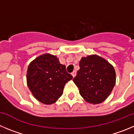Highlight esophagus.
I'll return each instance as SVG.
<instances>
[{
    "mask_svg": "<svg viewBox=\"0 0 134 134\" xmlns=\"http://www.w3.org/2000/svg\"><path fill=\"white\" fill-rule=\"evenodd\" d=\"M76 74H77V72H76L75 71H74L73 72V73H71V75H72V76H73V77H75L76 76Z\"/></svg>",
    "mask_w": 134,
    "mask_h": 134,
    "instance_id": "obj_1",
    "label": "esophagus"
}]
</instances>
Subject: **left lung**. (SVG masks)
I'll use <instances>...</instances> for the list:
<instances>
[{
	"instance_id": "8db88e82",
	"label": "left lung",
	"mask_w": 134,
	"mask_h": 134,
	"mask_svg": "<svg viewBox=\"0 0 134 134\" xmlns=\"http://www.w3.org/2000/svg\"><path fill=\"white\" fill-rule=\"evenodd\" d=\"M79 67L73 81L78 87L81 96L88 103H102L110 94L116 84L114 67L97 55L82 57Z\"/></svg>"
}]
</instances>
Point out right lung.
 <instances>
[{"mask_svg": "<svg viewBox=\"0 0 134 134\" xmlns=\"http://www.w3.org/2000/svg\"><path fill=\"white\" fill-rule=\"evenodd\" d=\"M73 79L56 55L45 53L28 65L27 87L36 100L44 104L55 102L63 94L65 85Z\"/></svg>", "mask_w": 134, "mask_h": 134, "instance_id": "add662e5", "label": "right lung"}]
</instances>
